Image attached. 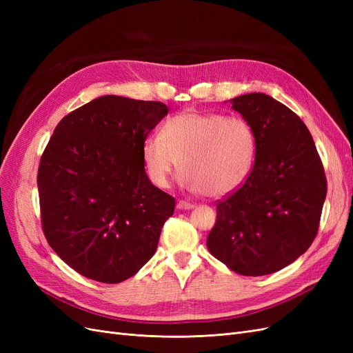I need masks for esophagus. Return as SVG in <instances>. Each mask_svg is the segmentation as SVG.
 I'll return each instance as SVG.
<instances>
[{
	"instance_id": "esophagus-1",
	"label": "esophagus",
	"mask_w": 353,
	"mask_h": 353,
	"mask_svg": "<svg viewBox=\"0 0 353 353\" xmlns=\"http://www.w3.org/2000/svg\"><path fill=\"white\" fill-rule=\"evenodd\" d=\"M176 208H178V209H183V210H185V209L194 208V205H193V203H190V201H185V200H179V201H178V205H176Z\"/></svg>"
}]
</instances>
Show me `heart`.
<instances>
[{
    "mask_svg": "<svg viewBox=\"0 0 353 353\" xmlns=\"http://www.w3.org/2000/svg\"><path fill=\"white\" fill-rule=\"evenodd\" d=\"M256 134L241 116L183 112L165 123L143 145L148 176L159 187L179 169L190 187L209 197L239 190L252 174Z\"/></svg>",
    "mask_w": 353,
    "mask_h": 353,
    "instance_id": "heart-1",
    "label": "heart"
}]
</instances>
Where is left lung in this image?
<instances>
[{"label": "left lung", "mask_w": 353, "mask_h": 353, "mask_svg": "<svg viewBox=\"0 0 353 353\" xmlns=\"http://www.w3.org/2000/svg\"><path fill=\"white\" fill-rule=\"evenodd\" d=\"M256 134L248 181L216 201V222L206 244L240 275L283 270L315 240L327 178L311 132L294 112L262 92L232 99Z\"/></svg>", "instance_id": "8db88e82"}]
</instances>
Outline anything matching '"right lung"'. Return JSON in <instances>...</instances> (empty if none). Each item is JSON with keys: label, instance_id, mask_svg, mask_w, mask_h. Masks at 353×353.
<instances>
[{"label": "right lung", "instance_id": "add662e5", "mask_svg": "<svg viewBox=\"0 0 353 353\" xmlns=\"http://www.w3.org/2000/svg\"><path fill=\"white\" fill-rule=\"evenodd\" d=\"M168 114L160 101L104 95L66 114L38 168L41 225L87 279L117 284L156 252L175 199L148 179L143 145Z\"/></svg>", "mask_w": 353, "mask_h": 353}]
</instances>
